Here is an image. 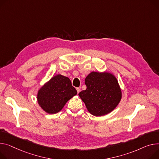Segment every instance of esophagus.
Here are the masks:
<instances>
[{
	"mask_svg": "<svg viewBox=\"0 0 159 159\" xmlns=\"http://www.w3.org/2000/svg\"><path fill=\"white\" fill-rule=\"evenodd\" d=\"M77 93H79L80 92V88H77Z\"/></svg>",
	"mask_w": 159,
	"mask_h": 159,
	"instance_id": "1",
	"label": "esophagus"
}]
</instances>
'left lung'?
I'll use <instances>...</instances> for the list:
<instances>
[{
	"label": "left lung",
	"instance_id": "8db88e82",
	"mask_svg": "<svg viewBox=\"0 0 159 159\" xmlns=\"http://www.w3.org/2000/svg\"><path fill=\"white\" fill-rule=\"evenodd\" d=\"M86 89L79 93L88 112L94 116L111 112L120 103L122 91L117 78L109 71H92L85 79Z\"/></svg>",
	"mask_w": 159,
	"mask_h": 159
}]
</instances>
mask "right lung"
<instances>
[{
  "mask_svg": "<svg viewBox=\"0 0 159 159\" xmlns=\"http://www.w3.org/2000/svg\"><path fill=\"white\" fill-rule=\"evenodd\" d=\"M77 94V91L72 86L70 79L57 74L38 89L37 101L45 112L56 114Z\"/></svg>",
  "mask_w": 159,
  "mask_h": 159,
  "instance_id": "right-lung-1",
  "label": "right lung"
}]
</instances>
